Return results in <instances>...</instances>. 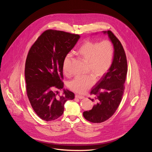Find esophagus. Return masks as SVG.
Wrapping results in <instances>:
<instances>
[{"label": "esophagus", "mask_w": 152, "mask_h": 152, "mask_svg": "<svg viewBox=\"0 0 152 152\" xmlns=\"http://www.w3.org/2000/svg\"><path fill=\"white\" fill-rule=\"evenodd\" d=\"M75 97H76V98H77V99H84V98H85L83 96H79V95H77V94H76V95L75 96Z\"/></svg>", "instance_id": "obj_1"}]
</instances>
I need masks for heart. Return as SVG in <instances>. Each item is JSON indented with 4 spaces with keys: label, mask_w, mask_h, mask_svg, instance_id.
Instances as JSON below:
<instances>
[{
    "label": "heart",
    "mask_w": 152,
    "mask_h": 152,
    "mask_svg": "<svg viewBox=\"0 0 152 152\" xmlns=\"http://www.w3.org/2000/svg\"><path fill=\"white\" fill-rule=\"evenodd\" d=\"M77 54L87 64V71L96 79L104 76L112 66L114 50L113 43L107 39L100 41H87L79 48ZM71 54H67L63 61L64 73L69 74L67 66ZM94 77L90 75L77 76L68 82V87L72 91L83 94L93 85Z\"/></svg>",
    "instance_id": "obj_1"
}]
</instances>
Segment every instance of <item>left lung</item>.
Masks as SVG:
<instances>
[{"mask_svg":"<svg viewBox=\"0 0 152 152\" xmlns=\"http://www.w3.org/2000/svg\"><path fill=\"white\" fill-rule=\"evenodd\" d=\"M107 34L114 49L112 66L107 73L96 83L91 90L95 102L92 110L84 111L83 115L88 121L94 123H102L115 113L121 102L124 90L127 64L125 52L118 39L111 31H103Z\"/></svg>","mask_w":152,"mask_h":152,"instance_id":"8db88e82","label":"left lung"}]
</instances>
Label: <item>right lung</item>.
<instances>
[{
  "mask_svg": "<svg viewBox=\"0 0 152 152\" xmlns=\"http://www.w3.org/2000/svg\"><path fill=\"white\" fill-rule=\"evenodd\" d=\"M80 35L49 29L31 48L25 63L26 92L37 115L46 121L61 116L64 104L75 94L64 89L63 61L76 45ZM63 89L62 96L56 89Z\"/></svg>",
  "mask_w": 152,
  "mask_h": 152,
  "instance_id": "obj_1",
  "label": "right lung"
}]
</instances>
